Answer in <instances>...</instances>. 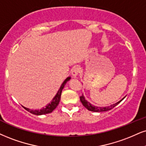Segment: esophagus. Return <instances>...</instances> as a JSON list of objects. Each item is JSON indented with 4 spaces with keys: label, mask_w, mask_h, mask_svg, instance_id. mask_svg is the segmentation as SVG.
<instances>
[{
    "label": "esophagus",
    "mask_w": 146,
    "mask_h": 146,
    "mask_svg": "<svg viewBox=\"0 0 146 146\" xmlns=\"http://www.w3.org/2000/svg\"><path fill=\"white\" fill-rule=\"evenodd\" d=\"M79 72H80V68L79 67H75L73 68L71 71V75L73 78H76L79 74Z\"/></svg>",
    "instance_id": "obj_1"
}]
</instances>
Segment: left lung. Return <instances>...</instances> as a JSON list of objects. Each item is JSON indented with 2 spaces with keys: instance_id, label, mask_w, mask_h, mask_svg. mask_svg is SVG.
<instances>
[{
  "instance_id": "1",
  "label": "left lung",
  "mask_w": 146,
  "mask_h": 146,
  "mask_svg": "<svg viewBox=\"0 0 146 146\" xmlns=\"http://www.w3.org/2000/svg\"><path fill=\"white\" fill-rule=\"evenodd\" d=\"M124 98H125V96H124V98H122L120 101L117 102V103H113V104L111 105L110 106H106V107H99V106H96V105H92L90 102H88L86 99H85L84 94L82 96H80V101L82 102V105H83L88 110H89V111H94V112H103V111H109V110L113 109L114 107H115L117 105H118L119 103H120V102L124 99Z\"/></svg>"
}]
</instances>
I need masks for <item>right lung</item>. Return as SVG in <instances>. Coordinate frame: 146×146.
Returning a JSON list of instances; mask_svg holds the SVG:
<instances>
[{
  "label": "right lung",
  "mask_w": 146,
  "mask_h": 146,
  "mask_svg": "<svg viewBox=\"0 0 146 146\" xmlns=\"http://www.w3.org/2000/svg\"><path fill=\"white\" fill-rule=\"evenodd\" d=\"M71 80V77H68L65 79V80L63 82V83L62 84V85L60 86V87L58 91V92L56 93V94L55 95V96L53 98V99L52 100L51 103L47 104L45 108H43L41 110H31L29 108H26L25 107L22 106L23 108L25 109L26 110H27L28 111L31 112V113L35 114V115H43V114H47V113H50L51 112H52L55 110L56 107L58 106V105L59 104V102L60 101V96H61V93H62V89L64 88V86L66 84V82L68 81H69Z\"/></svg>",
  "instance_id": "right-lung-1"
}]
</instances>
